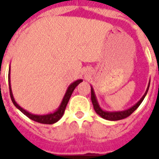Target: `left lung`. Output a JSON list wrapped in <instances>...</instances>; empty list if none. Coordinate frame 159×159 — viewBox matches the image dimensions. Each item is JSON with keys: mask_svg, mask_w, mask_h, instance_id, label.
Returning <instances> with one entry per match:
<instances>
[{"mask_svg": "<svg viewBox=\"0 0 159 159\" xmlns=\"http://www.w3.org/2000/svg\"><path fill=\"white\" fill-rule=\"evenodd\" d=\"M148 87L147 88V91H146L145 94L143 95V97L139 100V102H138V103H136L135 105L134 106H132L131 108L128 109V110H126V111H119V112H108V111H102V109L100 108L99 105L97 103V99H96V97H95V93L94 91H93V88L91 87V99H92V105H93V107H94L95 111L97 112L98 115H99L101 117H102L103 119H106V120H123V119L127 118L128 116H129L131 114L133 113L134 111H135L136 109L138 108L139 105L142 103V102L144 99V97H145L146 94H147V92L148 91Z\"/></svg>", "mask_w": 159, "mask_h": 159, "instance_id": "1", "label": "left lung"}]
</instances>
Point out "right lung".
Segmentation results:
<instances>
[{
  "mask_svg": "<svg viewBox=\"0 0 159 159\" xmlns=\"http://www.w3.org/2000/svg\"><path fill=\"white\" fill-rule=\"evenodd\" d=\"M8 81H9V88H10V95H11V101L13 102V104L17 107V108L20 110V111L24 114V115H25L27 117H29L30 119H31L32 120L36 121V122H38V123H41V124H46V125H51V124H54L56 123L58 120H59L62 116H63V114H64L65 109H66V106L67 105V102L69 101L70 97L72 96V92L74 91L75 87H77V85L79 84L80 82H82V79L77 80L76 82H74L73 83L70 85L69 87H68V89H67V92H66V94H65L64 97H63V99H62V102L60 105L59 108L57 109V111H55L54 113L53 114H48V115H45V116H36V115H33V114L29 113L28 111H25L23 108H21L20 106H19L17 103L16 102L15 99H14L13 95H12V92H11V82H10V72H9L8 74Z\"/></svg>",
  "mask_w": 159,
  "mask_h": 159,
  "instance_id": "right-lung-1",
  "label": "right lung"
}]
</instances>
